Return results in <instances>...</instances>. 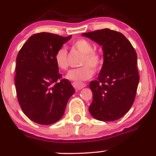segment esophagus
Returning <instances> with one entry per match:
<instances>
[{"label":"esophagus","instance_id":"1","mask_svg":"<svg viewBox=\"0 0 156 156\" xmlns=\"http://www.w3.org/2000/svg\"><path fill=\"white\" fill-rule=\"evenodd\" d=\"M73 87L75 88L76 90H81L82 88L85 87H86V83H78V82H73Z\"/></svg>","mask_w":156,"mask_h":156}]
</instances>
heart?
<instances>
[{
	"label": "heart",
	"instance_id": "1",
	"mask_svg": "<svg viewBox=\"0 0 156 156\" xmlns=\"http://www.w3.org/2000/svg\"><path fill=\"white\" fill-rule=\"evenodd\" d=\"M73 48L83 54L81 58V67L74 69L69 72L66 78L75 82H81L90 79L94 73V70L98 69L103 63V58L98 52L93 51L91 43L86 39H80L73 44ZM55 62L58 68L62 70H66L69 67L67 51L65 48H59L55 55Z\"/></svg>",
	"mask_w": 156,
	"mask_h": 156
}]
</instances>
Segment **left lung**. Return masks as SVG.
Instances as JSON below:
<instances>
[{"label": "left lung", "instance_id": "8db88e82", "mask_svg": "<svg viewBox=\"0 0 156 156\" xmlns=\"http://www.w3.org/2000/svg\"><path fill=\"white\" fill-rule=\"evenodd\" d=\"M102 46L104 62L97 80L90 81L93 101L90 115L98 120L114 121L122 117L134 101L139 77L137 53L123 34L109 29L84 33Z\"/></svg>", "mask_w": 156, "mask_h": 156}]
</instances>
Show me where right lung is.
Returning <instances> with one entry per match:
<instances>
[{
  "label": "right lung",
  "instance_id": "obj_1",
  "mask_svg": "<svg viewBox=\"0 0 156 156\" xmlns=\"http://www.w3.org/2000/svg\"><path fill=\"white\" fill-rule=\"evenodd\" d=\"M71 37L44 32L36 34L18 54L15 76L17 98L25 115L37 123L49 125L58 121L75 93L71 83L61 79L54 59L56 51Z\"/></svg>",
  "mask_w": 156,
  "mask_h": 156
}]
</instances>
